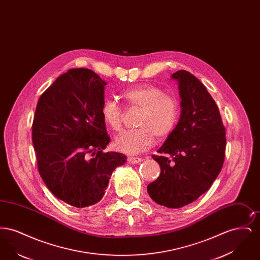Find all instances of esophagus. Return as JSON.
<instances>
[{
	"label": "esophagus",
	"mask_w": 260,
	"mask_h": 260,
	"mask_svg": "<svg viewBox=\"0 0 260 260\" xmlns=\"http://www.w3.org/2000/svg\"><path fill=\"white\" fill-rule=\"evenodd\" d=\"M127 161H128V164L135 165V164L141 162L142 159H141V158H137V157H128V158H127Z\"/></svg>",
	"instance_id": "34e87169"
}]
</instances>
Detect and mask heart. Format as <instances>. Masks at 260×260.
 Instances as JSON below:
<instances>
[{
	"instance_id": "b5f03b06",
	"label": "heart",
	"mask_w": 260,
	"mask_h": 260,
	"mask_svg": "<svg viewBox=\"0 0 260 260\" xmlns=\"http://www.w3.org/2000/svg\"><path fill=\"white\" fill-rule=\"evenodd\" d=\"M121 96L128 107L140 110V114L136 131L123 132L115 137L116 150L126 155H136L153 144L154 136L164 140L173 133L179 115V105L173 96L155 86L132 87L124 90ZM101 116L104 124L112 131L121 129L123 114L117 102L105 100L101 106Z\"/></svg>"
}]
</instances>
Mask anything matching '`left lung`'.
<instances>
[{
  "mask_svg": "<svg viewBox=\"0 0 260 260\" xmlns=\"http://www.w3.org/2000/svg\"><path fill=\"white\" fill-rule=\"evenodd\" d=\"M180 96V117L173 133L152 158L160 176L147 186L149 196L169 209H179L207 192L222 169L225 127L215 101L194 75H172Z\"/></svg>",
  "mask_w": 260,
  "mask_h": 260,
  "instance_id": "1",
  "label": "left lung"
}]
</instances>
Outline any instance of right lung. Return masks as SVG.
I'll list each match as a JSON object with an SVG mask.
<instances>
[{"instance_id":"obj_1","label":"right lung","mask_w":260,"mask_h":260,"mask_svg":"<svg viewBox=\"0 0 260 260\" xmlns=\"http://www.w3.org/2000/svg\"><path fill=\"white\" fill-rule=\"evenodd\" d=\"M106 85L89 69H71L38 101L32 140L39 173L56 198L75 208L99 203L126 161L122 153L102 152L110 142L101 116Z\"/></svg>"}]
</instances>
